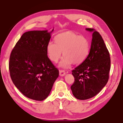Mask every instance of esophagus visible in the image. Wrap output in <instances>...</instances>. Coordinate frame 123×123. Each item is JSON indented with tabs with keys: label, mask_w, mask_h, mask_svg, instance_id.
Returning a JSON list of instances; mask_svg holds the SVG:
<instances>
[{
	"label": "esophagus",
	"mask_w": 123,
	"mask_h": 123,
	"mask_svg": "<svg viewBox=\"0 0 123 123\" xmlns=\"http://www.w3.org/2000/svg\"><path fill=\"white\" fill-rule=\"evenodd\" d=\"M59 74H60V75L61 76H63L65 75L66 72L64 70H59Z\"/></svg>",
	"instance_id": "1"
}]
</instances>
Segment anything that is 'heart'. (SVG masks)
<instances>
[{
  "label": "heart",
  "instance_id": "1",
  "mask_svg": "<svg viewBox=\"0 0 123 123\" xmlns=\"http://www.w3.org/2000/svg\"><path fill=\"white\" fill-rule=\"evenodd\" d=\"M55 41L48 42L47 52L51 61L55 63L61 59L62 52L64 57L60 64L61 67L68 68L72 63L81 64L90 53V44L88 39L71 31L58 34Z\"/></svg>",
  "mask_w": 123,
  "mask_h": 123
}]
</instances>
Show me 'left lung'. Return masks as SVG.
<instances>
[{
	"label": "left lung",
	"instance_id": "1",
	"mask_svg": "<svg viewBox=\"0 0 123 123\" xmlns=\"http://www.w3.org/2000/svg\"><path fill=\"white\" fill-rule=\"evenodd\" d=\"M86 30L93 33L90 53L72 70L75 81L70 87L74 97L80 100L94 97L105 86L111 65L110 54L101 35L93 28Z\"/></svg>",
	"mask_w": 123,
	"mask_h": 123
}]
</instances>
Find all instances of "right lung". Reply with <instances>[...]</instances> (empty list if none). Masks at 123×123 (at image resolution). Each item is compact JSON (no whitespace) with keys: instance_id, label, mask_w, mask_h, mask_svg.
<instances>
[{"instance_id":"add662e5","label":"right lung","mask_w":123,"mask_h":123,"mask_svg":"<svg viewBox=\"0 0 123 123\" xmlns=\"http://www.w3.org/2000/svg\"><path fill=\"white\" fill-rule=\"evenodd\" d=\"M54 29L24 33L13 48L9 62L13 83L26 97L43 100L48 96L59 70L47 56V46Z\"/></svg>"}]
</instances>
